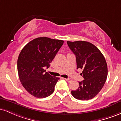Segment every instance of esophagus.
<instances>
[{
    "mask_svg": "<svg viewBox=\"0 0 121 121\" xmlns=\"http://www.w3.org/2000/svg\"><path fill=\"white\" fill-rule=\"evenodd\" d=\"M65 80H66V81L68 82H70L72 81V79L70 78H65Z\"/></svg>",
    "mask_w": 121,
    "mask_h": 121,
    "instance_id": "34e87169",
    "label": "esophagus"
}]
</instances>
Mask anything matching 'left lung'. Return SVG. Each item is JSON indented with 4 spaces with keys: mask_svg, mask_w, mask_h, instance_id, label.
<instances>
[{
    "mask_svg": "<svg viewBox=\"0 0 121 121\" xmlns=\"http://www.w3.org/2000/svg\"><path fill=\"white\" fill-rule=\"evenodd\" d=\"M70 50L76 56L77 69H82V81L71 93L80 100L92 99L99 93L106 82L108 66L102 53L95 45L85 41H67Z\"/></svg>",
    "mask_w": 121,
    "mask_h": 121,
    "instance_id": "left-lung-1",
    "label": "left lung"
}]
</instances>
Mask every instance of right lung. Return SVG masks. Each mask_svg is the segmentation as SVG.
<instances>
[{
  "mask_svg": "<svg viewBox=\"0 0 121 121\" xmlns=\"http://www.w3.org/2000/svg\"><path fill=\"white\" fill-rule=\"evenodd\" d=\"M64 43L47 37L35 39L22 49L17 59V71L22 85L37 98L51 95L59 77L45 72Z\"/></svg>",
  "mask_w": 121,
  "mask_h": 121,
  "instance_id": "add662e5",
  "label": "right lung"
}]
</instances>
